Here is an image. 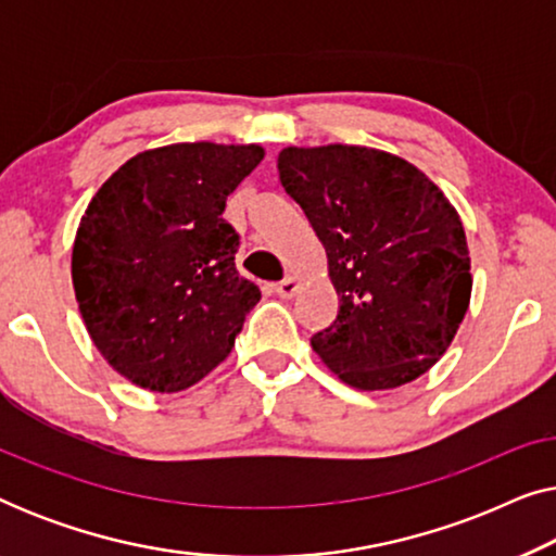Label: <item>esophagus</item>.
Here are the masks:
<instances>
[{
    "label": "esophagus",
    "instance_id": "34e87169",
    "mask_svg": "<svg viewBox=\"0 0 556 556\" xmlns=\"http://www.w3.org/2000/svg\"><path fill=\"white\" fill-rule=\"evenodd\" d=\"M295 291H299V280L291 276L280 280V283H276V293L280 295V299H293Z\"/></svg>",
    "mask_w": 556,
    "mask_h": 556
}]
</instances>
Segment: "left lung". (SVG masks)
<instances>
[{
    "instance_id": "8db88e82",
    "label": "left lung",
    "mask_w": 556,
    "mask_h": 556,
    "mask_svg": "<svg viewBox=\"0 0 556 556\" xmlns=\"http://www.w3.org/2000/svg\"><path fill=\"white\" fill-rule=\"evenodd\" d=\"M280 185L306 212L329 261L339 314L311 346L341 382L394 390L447 352L470 303L458 212L405 159L379 149L288 147Z\"/></svg>"
}]
</instances>
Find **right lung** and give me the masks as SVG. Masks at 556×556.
<instances>
[{
    "label": "right lung",
    "mask_w": 556,
    "mask_h": 556,
    "mask_svg": "<svg viewBox=\"0 0 556 556\" xmlns=\"http://www.w3.org/2000/svg\"><path fill=\"white\" fill-rule=\"evenodd\" d=\"M257 143H172L128 159L80 217L73 288L103 359L151 392H179L232 352L261 288L235 268L223 212L263 162Z\"/></svg>",
    "instance_id": "add662e5"
}]
</instances>
